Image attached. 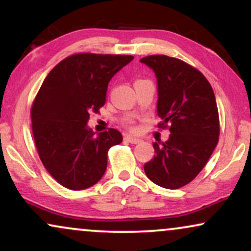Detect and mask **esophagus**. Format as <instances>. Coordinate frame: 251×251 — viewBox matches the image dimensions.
Here are the masks:
<instances>
[{"mask_svg": "<svg viewBox=\"0 0 251 251\" xmlns=\"http://www.w3.org/2000/svg\"><path fill=\"white\" fill-rule=\"evenodd\" d=\"M125 139H126V142L131 143V144H138V143H141V142H142V139H141V138H138V137H133V136H131V135H126V137H125Z\"/></svg>", "mask_w": 251, "mask_h": 251, "instance_id": "obj_1", "label": "esophagus"}]
</instances>
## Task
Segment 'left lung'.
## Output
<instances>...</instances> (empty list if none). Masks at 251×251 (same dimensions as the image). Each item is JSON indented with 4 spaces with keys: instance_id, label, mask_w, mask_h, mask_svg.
<instances>
[{
    "instance_id": "8db88e82",
    "label": "left lung",
    "mask_w": 251,
    "mask_h": 251,
    "mask_svg": "<svg viewBox=\"0 0 251 251\" xmlns=\"http://www.w3.org/2000/svg\"><path fill=\"white\" fill-rule=\"evenodd\" d=\"M141 62L157 78L159 126L171 131L166 142L153 143L155 155L144 172L153 183L177 189L197 176L218 144L216 97L203 74L178 58L151 55Z\"/></svg>"
}]
</instances>
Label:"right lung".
Listing matches in <instances>:
<instances>
[{"mask_svg": "<svg viewBox=\"0 0 251 251\" xmlns=\"http://www.w3.org/2000/svg\"><path fill=\"white\" fill-rule=\"evenodd\" d=\"M131 55L75 54L44 80L31 110L39 157L58 183L71 190L92 187L105 174L107 153L122 142L116 129L96 133L91 112L103 106L108 83Z\"/></svg>", "mask_w": 251, "mask_h": 251, "instance_id": "add662e5", "label": "right lung"}]
</instances>
